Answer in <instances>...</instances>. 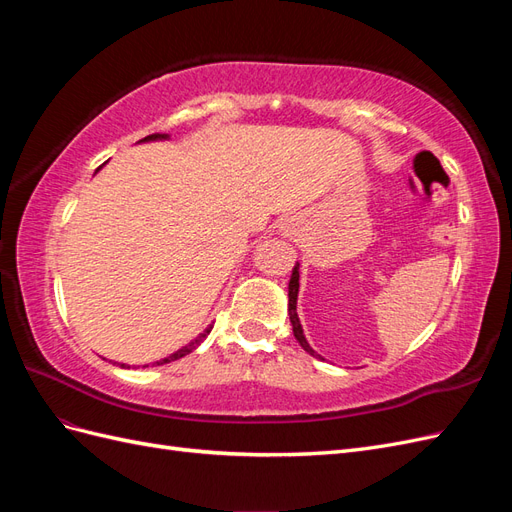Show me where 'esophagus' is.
I'll return each mask as SVG.
<instances>
[{
  "instance_id": "1",
  "label": "esophagus",
  "mask_w": 512,
  "mask_h": 512,
  "mask_svg": "<svg viewBox=\"0 0 512 512\" xmlns=\"http://www.w3.org/2000/svg\"><path fill=\"white\" fill-rule=\"evenodd\" d=\"M280 230L284 232V237L294 235V230H297V224H294V218H286V220L280 224Z\"/></svg>"
}]
</instances>
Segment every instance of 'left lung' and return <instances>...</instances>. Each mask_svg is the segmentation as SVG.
<instances>
[{
  "mask_svg": "<svg viewBox=\"0 0 512 512\" xmlns=\"http://www.w3.org/2000/svg\"><path fill=\"white\" fill-rule=\"evenodd\" d=\"M297 297H299V262L292 267V275H290V282H288V316H290V322H292L294 339H297V342L301 344V348L312 356H320V354H316V350L312 346L307 344V339H305L301 320H299V314H297Z\"/></svg>",
  "mask_w": 512,
  "mask_h": 512,
  "instance_id": "left-lung-1",
  "label": "left lung"
}]
</instances>
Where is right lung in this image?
Returning a JSON list of instances; mask_svg holds the SVG:
<instances>
[{
	"label": "right lung",
	"mask_w": 512,
	"mask_h": 512,
	"mask_svg": "<svg viewBox=\"0 0 512 512\" xmlns=\"http://www.w3.org/2000/svg\"><path fill=\"white\" fill-rule=\"evenodd\" d=\"M168 138H170L168 134H149V136H145V138H143V141H138V143H151V141H168ZM100 168H102V166H100ZM100 168H98V170H100ZM98 170H96V173H98ZM211 329H213V327H207V329H205L203 333H200L198 337H194L190 344L181 346V348H179V350H175L173 354H168L166 359H160V361H156V363H153V365H164V363H170V361H177V359H181V356H185V354H190L192 350H196V348L200 346V342H203V339L209 335V331H211ZM121 367H128V365H126V363H121ZM145 367H147V365H145Z\"/></svg>",
	"instance_id": "right-lung-1"
}]
</instances>
